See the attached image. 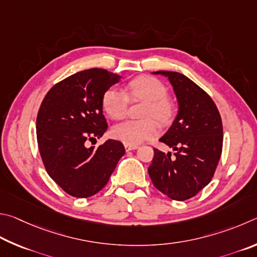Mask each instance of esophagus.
Instances as JSON below:
<instances>
[{"label":"esophagus","instance_id":"obj_1","mask_svg":"<svg viewBox=\"0 0 257 257\" xmlns=\"http://www.w3.org/2000/svg\"><path fill=\"white\" fill-rule=\"evenodd\" d=\"M124 147H125V150L126 151H131V150H136V149H138V146H134V145H124Z\"/></svg>","mask_w":257,"mask_h":257}]
</instances>
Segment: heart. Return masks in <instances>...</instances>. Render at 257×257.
Masks as SVG:
<instances>
[{
    "instance_id": "b5f03b06",
    "label": "heart",
    "mask_w": 257,
    "mask_h": 257,
    "mask_svg": "<svg viewBox=\"0 0 257 257\" xmlns=\"http://www.w3.org/2000/svg\"><path fill=\"white\" fill-rule=\"evenodd\" d=\"M142 100L147 105L143 117H151L140 120H126L112 128L115 139L126 145H139L158 136L160 125H168L176 115V103L167 94V88L154 76H138L125 84L124 91L110 88L102 94V107L112 119H123L127 114L128 103ZM152 118H155L152 120Z\"/></svg>"
}]
</instances>
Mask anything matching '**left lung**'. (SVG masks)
Wrapping results in <instances>:
<instances>
[{
  "instance_id": "obj_1",
  "label": "left lung",
  "mask_w": 257,
  "mask_h": 257,
  "mask_svg": "<svg viewBox=\"0 0 257 257\" xmlns=\"http://www.w3.org/2000/svg\"><path fill=\"white\" fill-rule=\"evenodd\" d=\"M167 76L178 101V114L160 142L175 151L155 149L148 173L157 190L176 201L195 196L212 179L222 152L220 112L208 93L178 72L158 71Z\"/></svg>"
}]
</instances>
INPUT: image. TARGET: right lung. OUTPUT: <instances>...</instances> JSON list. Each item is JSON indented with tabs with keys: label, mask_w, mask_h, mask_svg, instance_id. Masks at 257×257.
<instances>
[{
	"label": "right lung",
	"mask_w": 257,
	"mask_h": 257,
	"mask_svg": "<svg viewBox=\"0 0 257 257\" xmlns=\"http://www.w3.org/2000/svg\"><path fill=\"white\" fill-rule=\"evenodd\" d=\"M119 79L103 69L78 72L53 85L39 107L40 157L47 174L71 196L89 197L102 190L125 154L116 140L87 147L106 132L102 94Z\"/></svg>",
	"instance_id": "right-lung-1"
}]
</instances>
